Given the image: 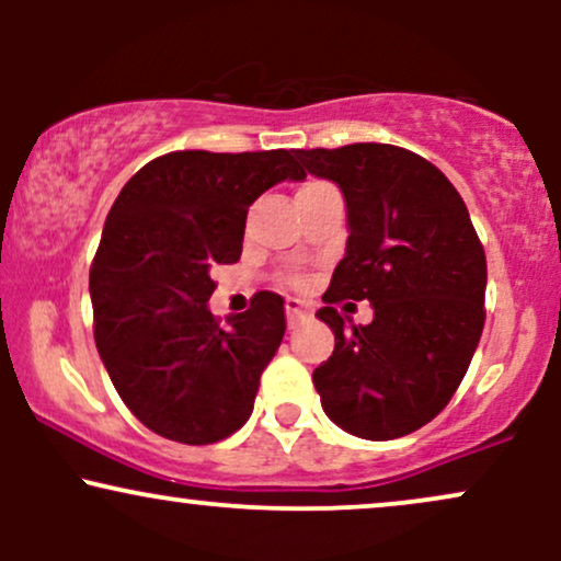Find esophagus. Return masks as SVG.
<instances>
[{"mask_svg": "<svg viewBox=\"0 0 561 561\" xmlns=\"http://www.w3.org/2000/svg\"><path fill=\"white\" fill-rule=\"evenodd\" d=\"M285 311H287V324L289 327H295L302 317H306V308H302V302L295 300V298H289L285 302Z\"/></svg>", "mask_w": 561, "mask_h": 561, "instance_id": "obj_1", "label": "esophagus"}]
</instances>
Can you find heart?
<instances>
[{
  "label": "heart",
  "instance_id": "b5f03b06",
  "mask_svg": "<svg viewBox=\"0 0 561 561\" xmlns=\"http://www.w3.org/2000/svg\"><path fill=\"white\" fill-rule=\"evenodd\" d=\"M311 184H319V182H308V184H302V186H311ZM289 282H293L295 287H302V279H300V276H295V279H289Z\"/></svg>",
  "mask_w": 561,
  "mask_h": 561
}]
</instances>
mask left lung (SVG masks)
Segmentation results:
<instances>
[{
  "label": "left lung",
  "mask_w": 561,
  "mask_h": 561,
  "mask_svg": "<svg viewBox=\"0 0 561 561\" xmlns=\"http://www.w3.org/2000/svg\"><path fill=\"white\" fill-rule=\"evenodd\" d=\"M347 205L345 259L324 308L334 351L313 369L327 416L364 440H392L446 409L485 324V250L456 186L403 147L358 141L295 150ZM340 299H369L371 325L345 328Z\"/></svg>",
  "instance_id": "8db88e82"
}]
</instances>
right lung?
<instances>
[{
  "instance_id": "obj_1",
  "label": "right lung",
  "mask_w": 561,
  "mask_h": 561,
  "mask_svg": "<svg viewBox=\"0 0 561 561\" xmlns=\"http://www.w3.org/2000/svg\"><path fill=\"white\" fill-rule=\"evenodd\" d=\"M285 179H306L293 150H179L150 160L115 197L89 272L94 343L152 433L208 446L253 414L285 337V300L263 289L221 324L208 311L210 268L240 261L248 208Z\"/></svg>"
}]
</instances>
